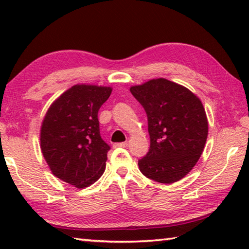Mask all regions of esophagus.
<instances>
[{
  "label": "esophagus",
  "mask_w": 249,
  "mask_h": 249,
  "mask_svg": "<svg viewBox=\"0 0 249 249\" xmlns=\"http://www.w3.org/2000/svg\"><path fill=\"white\" fill-rule=\"evenodd\" d=\"M114 147H121V148H125V147H127V142H117V144H114Z\"/></svg>",
  "instance_id": "esophagus-1"
}]
</instances>
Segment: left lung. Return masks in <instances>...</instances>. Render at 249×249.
Masks as SVG:
<instances>
[{
	"mask_svg": "<svg viewBox=\"0 0 249 249\" xmlns=\"http://www.w3.org/2000/svg\"><path fill=\"white\" fill-rule=\"evenodd\" d=\"M148 119L150 148L138 160L142 175L160 183L184 178L203 153L209 124L201 100L165 78L130 87Z\"/></svg>",
	"mask_w": 249,
	"mask_h": 249,
	"instance_id": "1",
	"label": "left lung"
}]
</instances>
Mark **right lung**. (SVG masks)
<instances>
[{
	"label": "right lung",
	"instance_id": "right-lung-1",
	"mask_svg": "<svg viewBox=\"0 0 249 249\" xmlns=\"http://www.w3.org/2000/svg\"><path fill=\"white\" fill-rule=\"evenodd\" d=\"M111 87L75 84L53 101L40 127V149L53 175L78 189L98 181L109 146L100 135L98 113Z\"/></svg>",
	"mask_w": 249,
	"mask_h": 249
}]
</instances>
